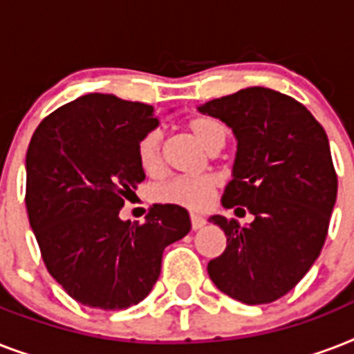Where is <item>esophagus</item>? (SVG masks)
<instances>
[{
	"mask_svg": "<svg viewBox=\"0 0 354 354\" xmlns=\"http://www.w3.org/2000/svg\"><path fill=\"white\" fill-rule=\"evenodd\" d=\"M204 226H205V218H202V216L198 215H191V227H193L194 232Z\"/></svg>",
	"mask_w": 354,
	"mask_h": 354,
	"instance_id": "esophagus-1",
	"label": "esophagus"
}]
</instances>
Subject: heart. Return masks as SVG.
I'll return each instance as SVG.
<instances>
[{"mask_svg":"<svg viewBox=\"0 0 354 354\" xmlns=\"http://www.w3.org/2000/svg\"><path fill=\"white\" fill-rule=\"evenodd\" d=\"M187 130L207 152H216L226 143V128L213 118L196 115L189 119ZM139 167L147 174H160L163 171V136L160 130L143 133L138 143ZM216 178L211 174L196 178H172L154 189V200L161 204H172L189 211H204L215 200Z\"/></svg>","mask_w":354,"mask_h":354,"instance_id":"1","label":"heart"}]
</instances>
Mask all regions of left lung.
<instances>
[{
    "instance_id": "8db88e82",
    "label": "left lung",
    "mask_w": 354,
    "mask_h": 354,
    "mask_svg": "<svg viewBox=\"0 0 354 354\" xmlns=\"http://www.w3.org/2000/svg\"><path fill=\"white\" fill-rule=\"evenodd\" d=\"M198 110L226 122L236 138L222 205L253 215L248 226L211 216L227 246L209 261L207 274L236 301L272 303L303 279L327 239L338 193L327 133L301 102L261 86Z\"/></svg>"
}]
</instances>
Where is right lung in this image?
<instances>
[{
    "instance_id": "right-lung-1",
    "label": "right lung",
    "mask_w": 354,
    "mask_h": 354,
    "mask_svg": "<svg viewBox=\"0 0 354 354\" xmlns=\"http://www.w3.org/2000/svg\"><path fill=\"white\" fill-rule=\"evenodd\" d=\"M158 124L149 104L88 93L32 133L25 158L30 227L49 274L86 307L124 310L143 301L163 250L191 232L180 205L156 204L143 224L119 218L145 180L139 139Z\"/></svg>"
}]
</instances>
